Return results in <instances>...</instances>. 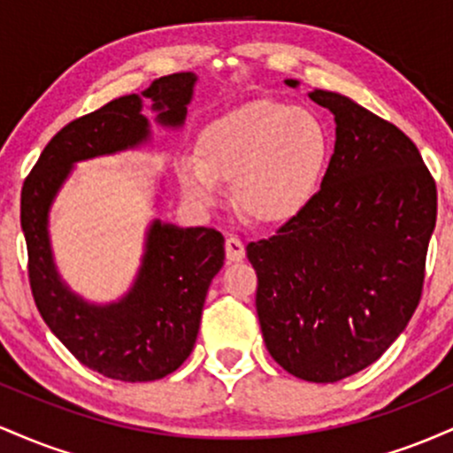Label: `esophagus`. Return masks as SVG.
<instances>
[{"mask_svg":"<svg viewBox=\"0 0 453 453\" xmlns=\"http://www.w3.org/2000/svg\"><path fill=\"white\" fill-rule=\"evenodd\" d=\"M226 256L230 262H241L244 257V242L238 236L226 238Z\"/></svg>","mask_w":453,"mask_h":453,"instance_id":"esophagus-1","label":"esophagus"}]
</instances>
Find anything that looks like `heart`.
I'll use <instances>...</instances> for the list:
<instances>
[{"label":"heart","mask_w":453,"mask_h":453,"mask_svg":"<svg viewBox=\"0 0 453 453\" xmlns=\"http://www.w3.org/2000/svg\"><path fill=\"white\" fill-rule=\"evenodd\" d=\"M330 159V129L313 108L257 100L202 129L197 159L176 165L185 196L219 202V180H234V200L253 219L288 221L306 209Z\"/></svg>","instance_id":"1"}]
</instances>
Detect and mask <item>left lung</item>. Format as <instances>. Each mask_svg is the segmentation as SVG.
I'll return each instance as SVG.
<instances>
[{
    "mask_svg": "<svg viewBox=\"0 0 453 453\" xmlns=\"http://www.w3.org/2000/svg\"><path fill=\"white\" fill-rule=\"evenodd\" d=\"M309 97L336 121L321 189L247 257L270 356L294 377L334 383L377 362L418 309L436 185L396 126L341 93Z\"/></svg>",
    "mask_w": 453,
    "mask_h": 453,
    "instance_id": "1",
    "label": "left lung"
}]
</instances>
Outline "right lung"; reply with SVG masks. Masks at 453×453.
Listing matches in <instances>:
<instances>
[{
  "label": "right lung",
  "instance_id": "right-lung-1",
  "mask_svg": "<svg viewBox=\"0 0 453 453\" xmlns=\"http://www.w3.org/2000/svg\"><path fill=\"white\" fill-rule=\"evenodd\" d=\"M197 76H161L142 96H123L67 123L35 161L20 191L29 285L50 332L78 362L117 381H155L189 357L211 280L226 259L221 232L155 219L132 289L111 304H91L61 280L49 238V211L76 161L134 149L150 138L142 97L157 123L180 127Z\"/></svg>",
  "mask_w": 453,
  "mask_h": 453
}]
</instances>
